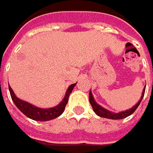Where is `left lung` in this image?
Instances as JSON below:
<instances>
[{"mask_svg":"<svg viewBox=\"0 0 153 153\" xmlns=\"http://www.w3.org/2000/svg\"><path fill=\"white\" fill-rule=\"evenodd\" d=\"M145 88H146V86H145ZM145 88L143 89L142 97H141V99L139 100L138 102L137 103L134 107H131V109H129V110L125 111H122V112H119V113H113V112H111L110 111L106 110L105 108H103L102 107H101L100 105H98L97 103L95 102L91 91L90 93H89V102H90L91 105L92 109L95 111V113L97 115V116H99V117L108 119H117V120H118V119H123L125 118V117H128V116L131 115L135 111L137 110V108L138 107L139 104L141 103V102H142V100L143 98V96H144V93H145Z\"/></svg>","mask_w":153,"mask_h":153,"instance_id":"1","label":"left lung"}]
</instances>
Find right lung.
Listing matches in <instances>:
<instances>
[{"label": "right lung", "instance_id": "add662e5", "mask_svg": "<svg viewBox=\"0 0 153 153\" xmlns=\"http://www.w3.org/2000/svg\"><path fill=\"white\" fill-rule=\"evenodd\" d=\"M75 85L76 84H72L68 87L65 97L58 106L52 107V108H48V109L38 108L30 103L19 99L18 97H16V95L10 86H9V91H10L11 99H12L13 102L15 103V105L23 114L26 115L27 117L35 120V121H49V120L54 119L56 117H58L60 115L62 114V112L65 110L66 105L68 102V97L70 96L71 92L73 90Z\"/></svg>", "mask_w": 153, "mask_h": 153}]
</instances>
